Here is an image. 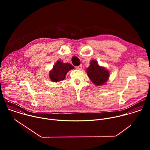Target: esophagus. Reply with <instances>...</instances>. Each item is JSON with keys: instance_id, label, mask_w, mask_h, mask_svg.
<instances>
[{"instance_id": "esophagus-1", "label": "esophagus", "mask_w": 150, "mask_h": 150, "mask_svg": "<svg viewBox=\"0 0 150 150\" xmlns=\"http://www.w3.org/2000/svg\"><path fill=\"white\" fill-rule=\"evenodd\" d=\"M76 68L77 69H78V70H81V69H82V65H79V66L76 67Z\"/></svg>"}]
</instances>
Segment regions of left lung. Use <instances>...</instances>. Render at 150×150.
Listing matches in <instances>:
<instances>
[{"mask_svg": "<svg viewBox=\"0 0 150 150\" xmlns=\"http://www.w3.org/2000/svg\"><path fill=\"white\" fill-rule=\"evenodd\" d=\"M86 72L91 82L97 86L104 85L110 76V72L108 69L100 66L98 62L94 59L90 62V65L87 68Z\"/></svg>", "mask_w": 150, "mask_h": 150, "instance_id": "1", "label": "left lung"}]
</instances>
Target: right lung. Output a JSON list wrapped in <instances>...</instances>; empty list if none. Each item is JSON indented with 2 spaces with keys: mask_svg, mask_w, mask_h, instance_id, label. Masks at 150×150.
<instances>
[{
  "mask_svg": "<svg viewBox=\"0 0 150 150\" xmlns=\"http://www.w3.org/2000/svg\"><path fill=\"white\" fill-rule=\"evenodd\" d=\"M74 69V67L69 63H63L61 60H57L49 71V78L52 82H57L63 81L65 78L67 73Z\"/></svg>",
  "mask_w": 150,
  "mask_h": 150,
  "instance_id": "add662e5",
  "label": "right lung"
}]
</instances>
